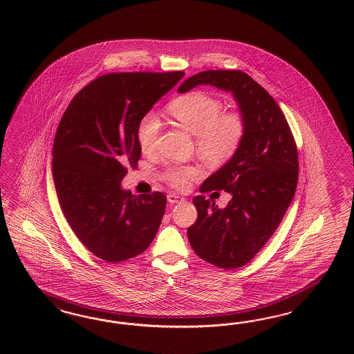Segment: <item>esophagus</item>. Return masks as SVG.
Masks as SVG:
<instances>
[{"instance_id":"esophagus-1","label":"esophagus","mask_w":354,"mask_h":354,"mask_svg":"<svg viewBox=\"0 0 354 354\" xmlns=\"http://www.w3.org/2000/svg\"><path fill=\"white\" fill-rule=\"evenodd\" d=\"M167 201H169L170 204H178V203H180V201H184V198L180 197L179 194H174V193H170V194L167 196Z\"/></svg>"}]
</instances>
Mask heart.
I'll return each instance as SVG.
<instances>
[{
	"label": "heart",
	"mask_w": 354,
	"mask_h": 354,
	"mask_svg": "<svg viewBox=\"0 0 354 354\" xmlns=\"http://www.w3.org/2000/svg\"><path fill=\"white\" fill-rule=\"evenodd\" d=\"M219 100L204 92H192L174 100L167 107L169 114L183 129L196 136L201 157L210 163L228 161L240 148L247 132V123L239 111L222 113ZM161 124L156 114L149 113L140 122L138 140L145 153L156 149ZM194 166H170L165 178L175 188H187L189 180L198 176Z\"/></svg>",
	"instance_id": "obj_1"
}]
</instances>
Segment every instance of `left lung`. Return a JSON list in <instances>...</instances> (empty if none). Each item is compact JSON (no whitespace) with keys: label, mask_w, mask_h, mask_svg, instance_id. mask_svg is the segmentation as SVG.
Segmentation results:
<instances>
[{"label":"left lung","mask_w":354,"mask_h":354,"mask_svg":"<svg viewBox=\"0 0 354 354\" xmlns=\"http://www.w3.org/2000/svg\"><path fill=\"white\" fill-rule=\"evenodd\" d=\"M203 84L232 95L247 132L231 160L200 187V192L225 191L232 198L219 209L214 201L196 196L197 221L187 234L198 257L231 270L247 265L280 225L296 192L299 156L283 111L248 74L207 70L188 77L178 92Z\"/></svg>","instance_id":"left-lung-1"}]
</instances>
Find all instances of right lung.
<instances>
[{
    "label": "right lung",
    "mask_w": 354,
    "mask_h": 354,
    "mask_svg": "<svg viewBox=\"0 0 354 354\" xmlns=\"http://www.w3.org/2000/svg\"><path fill=\"white\" fill-rule=\"evenodd\" d=\"M183 76H100L71 100L58 124L52 162L58 201L76 237L106 262L141 254L161 225L166 196H135L122 188V180L141 157V119Z\"/></svg>",
    "instance_id": "add662e5"
}]
</instances>
